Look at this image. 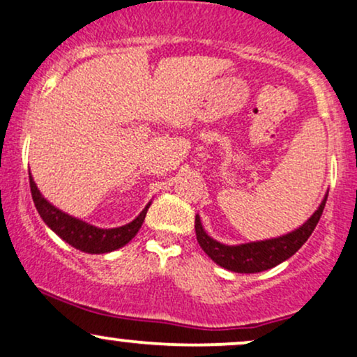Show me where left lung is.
I'll return each instance as SVG.
<instances>
[{"label": "left lung", "instance_id": "left-lung-1", "mask_svg": "<svg viewBox=\"0 0 357 357\" xmlns=\"http://www.w3.org/2000/svg\"><path fill=\"white\" fill-rule=\"evenodd\" d=\"M326 200H328V195H324L317 211L301 227L292 230V232L284 234L280 237L247 242V244L238 245L220 244L219 241L212 238L202 227L200 217L195 215L197 241L213 262L227 271L238 272V274H255V272L272 269V267L279 266L280 262L292 257L304 245V242L311 237L312 230L316 229L322 211H324Z\"/></svg>", "mask_w": 357, "mask_h": 357}]
</instances>
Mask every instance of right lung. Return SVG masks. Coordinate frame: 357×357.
<instances>
[{
  "instance_id": "1",
  "label": "right lung",
  "mask_w": 357,
  "mask_h": 357,
  "mask_svg": "<svg viewBox=\"0 0 357 357\" xmlns=\"http://www.w3.org/2000/svg\"><path fill=\"white\" fill-rule=\"evenodd\" d=\"M29 187H31L33 202H35L36 211L40 213V217L43 219L45 224L48 225L58 237L63 238L66 244H70L71 247H75V249L86 254H107L112 252V250L120 249V247H123L125 244H128V242L137 236L138 230H140L142 224H144L145 220L146 211H149L150 204H146L144 211L140 212V215H138L137 219H133L130 224H125L121 225V227L115 229H100L77 219V217H71L66 212L54 207L53 204H50L48 200L41 195V192L38 190L31 174H29Z\"/></svg>"
}]
</instances>
